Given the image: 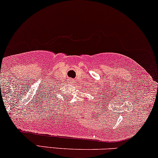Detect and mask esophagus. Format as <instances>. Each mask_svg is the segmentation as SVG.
Instances as JSON below:
<instances>
[{
  "mask_svg": "<svg viewBox=\"0 0 158 158\" xmlns=\"http://www.w3.org/2000/svg\"><path fill=\"white\" fill-rule=\"evenodd\" d=\"M73 82H74V80H73L72 79H70V80H69V83H70V84H73Z\"/></svg>",
  "mask_w": 158,
  "mask_h": 158,
  "instance_id": "34e87169",
  "label": "esophagus"
}]
</instances>
